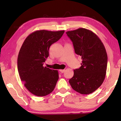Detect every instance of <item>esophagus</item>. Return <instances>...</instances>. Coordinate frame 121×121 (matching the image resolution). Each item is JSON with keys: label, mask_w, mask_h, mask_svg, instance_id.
<instances>
[{"label": "esophagus", "mask_w": 121, "mask_h": 121, "mask_svg": "<svg viewBox=\"0 0 121 121\" xmlns=\"http://www.w3.org/2000/svg\"><path fill=\"white\" fill-rule=\"evenodd\" d=\"M60 71L61 73H63L65 71V69H60Z\"/></svg>", "instance_id": "obj_1"}]
</instances>
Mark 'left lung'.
Listing matches in <instances>:
<instances>
[{"label":"left lung","instance_id":"8db88e82","mask_svg":"<svg viewBox=\"0 0 121 121\" xmlns=\"http://www.w3.org/2000/svg\"><path fill=\"white\" fill-rule=\"evenodd\" d=\"M72 41L76 54L82 60L81 67L73 70L69 82L73 89L89 95L98 89L105 78L107 54L101 40L95 34L85 28L66 32Z\"/></svg>","mask_w":121,"mask_h":121}]
</instances>
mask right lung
<instances>
[{"label":"right lung","mask_w":121,"mask_h":121,"mask_svg":"<svg viewBox=\"0 0 121 121\" xmlns=\"http://www.w3.org/2000/svg\"><path fill=\"white\" fill-rule=\"evenodd\" d=\"M64 30H37L24 40L17 58V69L29 91L38 97L49 95L59 79L58 71L44 67L50 46L60 39Z\"/></svg>","instance_id":"add662e5"}]
</instances>
